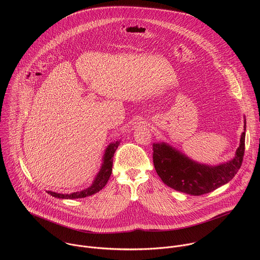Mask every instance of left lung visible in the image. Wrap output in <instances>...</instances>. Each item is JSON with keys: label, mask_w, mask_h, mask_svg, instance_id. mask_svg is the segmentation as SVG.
Wrapping results in <instances>:
<instances>
[{"label": "left lung", "mask_w": 260, "mask_h": 260, "mask_svg": "<svg viewBox=\"0 0 260 260\" xmlns=\"http://www.w3.org/2000/svg\"><path fill=\"white\" fill-rule=\"evenodd\" d=\"M245 136L246 119L235 156L217 166L198 162L166 142L153 143L155 171L166 185L177 191L191 196L209 193L229 183L240 170L245 152Z\"/></svg>", "instance_id": "8db88e82"}]
</instances>
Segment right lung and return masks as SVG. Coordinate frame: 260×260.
<instances>
[{
    "label": "right lung",
    "mask_w": 260,
    "mask_h": 260,
    "mask_svg": "<svg viewBox=\"0 0 260 260\" xmlns=\"http://www.w3.org/2000/svg\"><path fill=\"white\" fill-rule=\"evenodd\" d=\"M120 144V141H115L110 143L105 149L103 159H102V166L100 168V171L98 172L96 176L94 177V180L89 186L83 190L72 192V193H57L53 191L47 190L46 192L54 198L61 199V200H76V199H82L86 197H90L100 190H102L105 185L107 184L111 173H112V166H113V156Z\"/></svg>",
    "instance_id": "obj_1"
}]
</instances>
